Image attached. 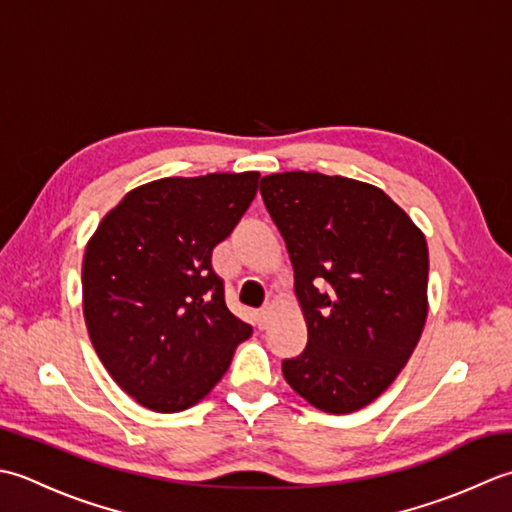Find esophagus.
Wrapping results in <instances>:
<instances>
[{
  "label": "esophagus",
  "mask_w": 512,
  "mask_h": 512,
  "mask_svg": "<svg viewBox=\"0 0 512 512\" xmlns=\"http://www.w3.org/2000/svg\"><path fill=\"white\" fill-rule=\"evenodd\" d=\"M269 314H271V305H265V307H260V309H258L256 318H258V327H260V329H265V327H267Z\"/></svg>",
  "instance_id": "34e87169"
}]
</instances>
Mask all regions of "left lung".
<instances>
[{"mask_svg": "<svg viewBox=\"0 0 512 512\" xmlns=\"http://www.w3.org/2000/svg\"><path fill=\"white\" fill-rule=\"evenodd\" d=\"M260 194L283 234L307 347L289 387L325 413L373 402L409 362L426 322L429 247L382 190L320 172L269 174Z\"/></svg>", "mask_w": 512, "mask_h": 512, "instance_id": "8db88e82", "label": "left lung"}]
</instances>
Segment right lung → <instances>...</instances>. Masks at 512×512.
I'll use <instances>...</instances> for the list:
<instances>
[{"instance_id":"right-lung-1","label":"right lung","mask_w":512,"mask_h":512,"mask_svg":"<svg viewBox=\"0 0 512 512\" xmlns=\"http://www.w3.org/2000/svg\"><path fill=\"white\" fill-rule=\"evenodd\" d=\"M258 179L243 172L141 185L90 238L81 276L90 340L145 409H190L252 336L225 305L212 254L254 201Z\"/></svg>"}]
</instances>
